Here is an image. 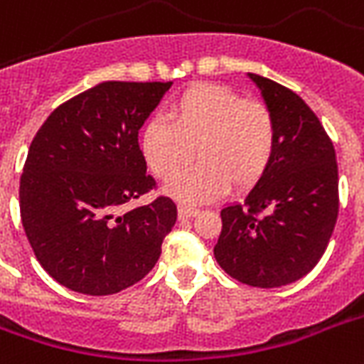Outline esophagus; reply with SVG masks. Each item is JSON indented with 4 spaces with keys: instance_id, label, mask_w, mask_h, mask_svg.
I'll return each mask as SVG.
<instances>
[{
    "instance_id": "esophagus-1",
    "label": "esophagus",
    "mask_w": 364,
    "mask_h": 364,
    "mask_svg": "<svg viewBox=\"0 0 364 364\" xmlns=\"http://www.w3.org/2000/svg\"><path fill=\"white\" fill-rule=\"evenodd\" d=\"M177 212H179V219H188V218H194V215L200 212V210L194 206H188V204H179Z\"/></svg>"
}]
</instances>
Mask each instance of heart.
<instances>
[{
    "mask_svg": "<svg viewBox=\"0 0 364 364\" xmlns=\"http://www.w3.org/2000/svg\"><path fill=\"white\" fill-rule=\"evenodd\" d=\"M194 148L201 162L178 176ZM141 151L160 179L178 176L168 185L171 196L208 202L229 185L248 191L262 181L277 151V122L263 102L218 83H193L171 99L168 122H146Z\"/></svg>",
    "mask_w": 364,
    "mask_h": 364,
    "instance_id": "obj_1",
    "label": "heart"
}]
</instances>
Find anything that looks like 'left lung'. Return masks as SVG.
Here are the masks:
<instances>
[{"label": "left lung", "mask_w": 364, "mask_h": 364, "mask_svg": "<svg viewBox=\"0 0 364 364\" xmlns=\"http://www.w3.org/2000/svg\"><path fill=\"white\" fill-rule=\"evenodd\" d=\"M277 122L271 168L244 204L221 210L213 256L242 284L277 288L307 274L328 246L338 219L334 145L304 99L248 74Z\"/></svg>", "instance_id": "left-lung-1"}]
</instances>
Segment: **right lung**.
<instances>
[{
    "label": "right lung",
    "instance_id": "1",
    "mask_svg": "<svg viewBox=\"0 0 364 364\" xmlns=\"http://www.w3.org/2000/svg\"><path fill=\"white\" fill-rule=\"evenodd\" d=\"M171 82H102L53 110L21 177L28 242L63 287L108 296L156 265L177 208L168 196L126 210L156 187L139 129Z\"/></svg>",
    "mask_w": 364,
    "mask_h": 364
}]
</instances>
